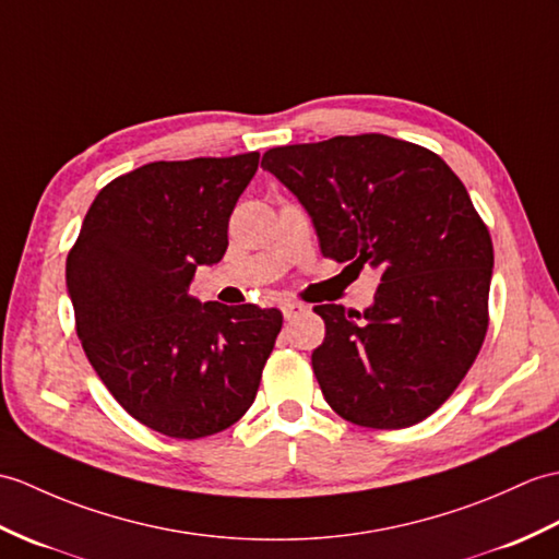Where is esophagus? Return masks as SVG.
<instances>
[{"mask_svg": "<svg viewBox=\"0 0 559 559\" xmlns=\"http://www.w3.org/2000/svg\"><path fill=\"white\" fill-rule=\"evenodd\" d=\"M281 309H283L285 321H293L295 317H300V314H305V311H307V307L300 305V302H283Z\"/></svg>", "mask_w": 559, "mask_h": 559, "instance_id": "esophagus-1", "label": "esophagus"}]
</instances>
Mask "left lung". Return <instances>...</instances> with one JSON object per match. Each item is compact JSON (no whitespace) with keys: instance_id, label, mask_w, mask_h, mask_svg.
I'll return each instance as SVG.
<instances>
[{"instance_id":"1","label":"left lung","mask_w":559,"mask_h":559,"mask_svg":"<svg viewBox=\"0 0 559 559\" xmlns=\"http://www.w3.org/2000/svg\"><path fill=\"white\" fill-rule=\"evenodd\" d=\"M262 166L300 200L323 257L381 271L365 311L314 307L323 397L359 426L424 421L488 329L492 242L469 192L438 154L379 133L274 147Z\"/></svg>"}]
</instances>
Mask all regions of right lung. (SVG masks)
Wrapping results in <instances>:
<instances>
[{
    "mask_svg": "<svg viewBox=\"0 0 559 559\" xmlns=\"http://www.w3.org/2000/svg\"><path fill=\"white\" fill-rule=\"evenodd\" d=\"M259 154L152 162L102 188L67 259L90 365L140 424L204 438L254 402L283 326L278 309L200 302L198 266L221 262L228 218Z\"/></svg>",
    "mask_w": 559,
    "mask_h": 559,
    "instance_id": "1",
    "label": "right lung"
}]
</instances>
